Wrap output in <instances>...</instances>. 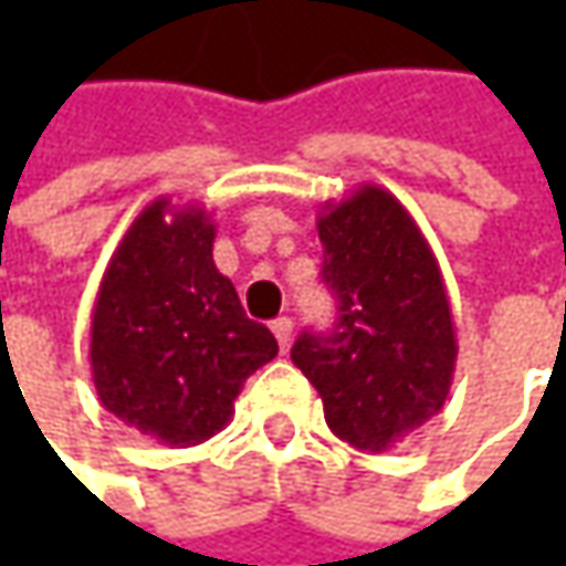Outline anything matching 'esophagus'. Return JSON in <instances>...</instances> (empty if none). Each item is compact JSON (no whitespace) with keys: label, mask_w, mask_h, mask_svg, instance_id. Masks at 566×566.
I'll return each instance as SVG.
<instances>
[{"label":"esophagus","mask_w":566,"mask_h":566,"mask_svg":"<svg viewBox=\"0 0 566 566\" xmlns=\"http://www.w3.org/2000/svg\"><path fill=\"white\" fill-rule=\"evenodd\" d=\"M273 337L280 343V349H286L290 346V339H293V317H276L271 324Z\"/></svg>","instance_id":"obj_1"}]
</instances>
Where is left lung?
I'll return each instance as SVG.
<instances>
[{"instance_id":"8db88e82","label":"left lung","mask_w":566,"mask_h":566,"mask_svg":"<svg viewBox=\"0 0 566 566\" xmlns=\"http://www.w3.org/2000/svg\"><path fill=\"white\" fill-rule=\"evenodd\" d=\"M317 235L339 317L334 331L295 339L293 361L339 441L380 453L450 394L457 331L444 276L412 213L371 182L321 207Z\"/></svg>"}]
</instances>
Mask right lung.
Masks as SVG:
<instances>
[{"label":"right lung","instance_id":"right-lung-1","mask_svg":"<svg viewBox=\"0 0 566 566\" xmlns=\"http://www.w3.org/2000/svg\"><path fill=\"white\" fill-rule=\"evenodd\" d=\"M213 235L205 207L150 201L113 251L91 315L99 402L169 447L223 431L245 378L276 356L217 271Z\"/></svg>","mask_w":566,"mask_h":566}]
</instances>
